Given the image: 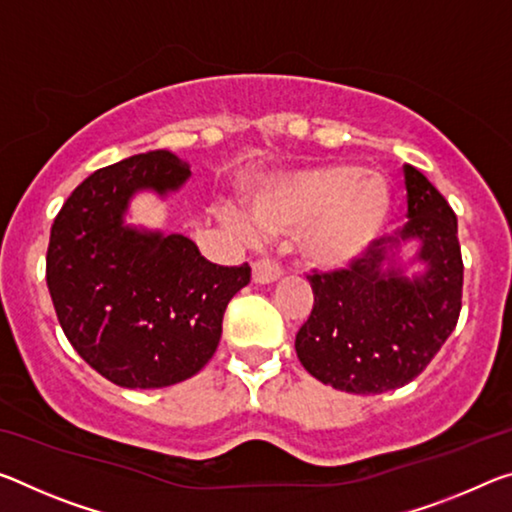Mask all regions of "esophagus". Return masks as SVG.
Returning a JSON list of instances; mask_svg holds the SVG:
<instances>
[{
  "label": "esophagus",
  "mask_w": 512,
  "mask_h": 512,
  "mask_svg": "<svg viewBox=\"0 0 512 512\" xmlns=\"http://www.w3.org/2000/svg\"><path fill=\"white\" fill-rule=\"evenodd\" d=\"M282 275V269L278 262H273V259L269 257H262L257 259V262L253 264V280L257 282V285H271V282H275Z\"/></svg>",
  "instance_id": "obj_1"
}]
</instances>
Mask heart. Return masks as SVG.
Instances as JSON below:
<instances>
[{"label": "heart", "mask_w": 512, "mask_h": 512, "mask_svg": "<svg viewBox=\"0 0 512 512\" xmlns=\"http://www.w3.org/2000/svg\"><path fill=\"white\" fill-rule=\"evenodd\" d=\"M392 196L376 170L335 164L305 173L259 198L250 230L264 237H298L307 262L326 271L353 264L387 221ZM239 227H246L234 218Z\"/></svg>", "instance_id": "1"}]
</instances>
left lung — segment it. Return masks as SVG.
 Segmentation results:
<instances>
[{
    "mask_svg": "<svg viewBox=\"0 0 512 512\" xmlns=\"http://www.w3.org/2000/svg\"><path fill=\"white\" fill-rule=\"evenodd\" d=\"M408 223L387 243L419 239L421 278L382 266L385 246L369 248L348 269L312 271L314 305L296 335L303 367L323 385L383 394L428 367L456 328L462 307L458 221L449 202L415 166H405ZM380 246V243H378Z\"/></svg>",
    "mask_w": 512,
    "mask_h": 512,
    "instance_id": "1",
    "label": "left lung"
}]
</instances>
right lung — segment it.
<instances>
[{"instance_id":"right-lung-1","label":"right lung","mask_w":512,"mask_h":512,"mask_svg":"<svg viewBox=\"0 0 512 512\" xmlns=\"http://www.w3.org/2000/svg\"><path fill=\"white\" fill-rule=\"evenodd\" d=\"M191 175L168 150L95 170L56 214L47 289L72 348L120 387H168L196 376L221 342L223 314L250 282L248 262H209L182 234L123 225L139 189L166 196Z\"/></svg>"}]
</instances>
